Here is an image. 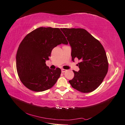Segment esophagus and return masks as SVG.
Wrapping results in <instances>:
<instances>
[{
  "label": "esophagus",
  "mask_w": 125,
  "mask_h": 125,
  "mask_svg": "<svg viewBox=\"0 0 125 125\" xmlns=\"http://www.w3.org/2000/svg\"><path fill=\"white\" fill-rule=\"evenodd\" d=\"M66 71H67V70H65V69H62V71H62V73H65V72Z\"/></svg>",
  "instance_id": "esophagus-1"
}]
</instances>
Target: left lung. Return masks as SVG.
Returning a JSON list of instances; mask_svg holds the SVG:
<instances>
[{
  "label": "left lung",
  "instance_id": "left-lung-1",
  "mask_svg": "<svg viewBox=\"0 0 125 125\" xmlns=\"http://www.w3.org/2000/svg\"><path fill=\"white\" fill-rule=\"evenodd\" d=\"M71 47V57L81 60L79 70H73L69 81L73 88L83 93L94 91L102 84L108 71L105 50L100 42L83 28H61Z\"/></svg>",
  "mask_w": 125,
  "mask_h": 125
}]
</instances>
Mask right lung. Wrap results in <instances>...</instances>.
Masks as SVG:
<instances>
[{
	"label": "right lung",
	"instance_id": "right-lung-1",
	"mask_svg": "<svg viewBox=\"0 0 125 125\" xmlns=\"http://www.w3.org/2000/svg\"><path fill=\"white\" fill-rule=\"evenodd\" d=\"M68 41L59 28L39 27L28 34L21 42L16 56L20 80L31 91L42 92L51 88L60 77L61 70L46 65L52 49Z\"/></svg>",
	"mask_w": 125,
	"mask_h": 125
}]
</instances>
